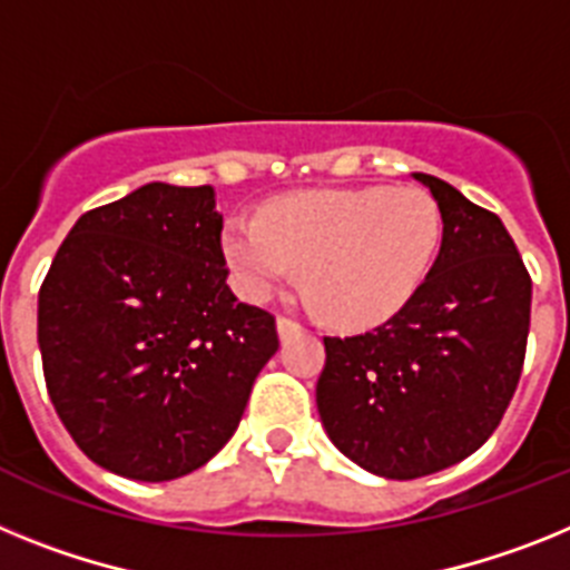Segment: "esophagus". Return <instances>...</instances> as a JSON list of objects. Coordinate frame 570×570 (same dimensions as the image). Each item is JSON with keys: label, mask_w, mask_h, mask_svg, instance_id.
<instances>
[{"label": "esophagus", "mask_w": 570, "mask_h": 570, "mask_svg": "<svg viewBox=\"0 0 570 570\" xmlns=\"http://www.w3.org/2000/svg\"><path fill=\"white\" fill-rule=\"evenodd\" d=\"M301 333H304V326H301L298 321L278 318V335H281V341L292 338V335H301Z\"/></svg>", "instance_id": "esophagus-1"}]
</instances>
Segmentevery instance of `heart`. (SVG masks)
<instances>
[{
  "instance_id": "obj_1",
  "label": "heart",
  "mask_w": 570,
  "mask_h": 570,
  "mask_svg": "<svg viewBox=\"0 0 570 570\" xmlns=\"http://www.w3.org/2000/svg\"><path fill=\"white\" fill-rule=\"evenodd\" d=\"M442 246V212L415 186L286 195L232 217L224 255L235 286L264 301L303 269L313 304L341 326L387 321L413 298Z\"/></svg>"
}]
</instances>
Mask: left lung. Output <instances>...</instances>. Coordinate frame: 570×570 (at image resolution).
Masks as SVG:
<instances>
[{"label": "left lung", "mask_w": 570, "mask_h": 570, "mask_svg": "<svg viewBox=\"0 0 570 570\" xmlns=\"http://www.w3.org/2000/svg\"><path fill=\"white\" fill-rule=\"evenodd\" d=\"M442 212V249L413 298L364 335L330 338L315 402L344 456L419 479L491 439L522 375L531 275L493 212L413 175Z\"/></svg>", "instance_id": "obj_1"}]
</instances>
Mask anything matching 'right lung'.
I'll use <instances>...</instances> for the list:
<instances>
[{"label":"right lung","mask_w":570,"mask_h":570,"mask_svg":"<svg viewBox=\"0 0 570 570\" xmlns=\"http://www.w3.org/2000/svg\"><path fill=\"white\" fill-rule=\"evenodd\" d=\"M212 186L148 183L79 217L39 289L48 395L91 462L137 482L203 468L278 350L232 295Z\"/></svg>","instance_id":"add662e5"}]
</instances>
